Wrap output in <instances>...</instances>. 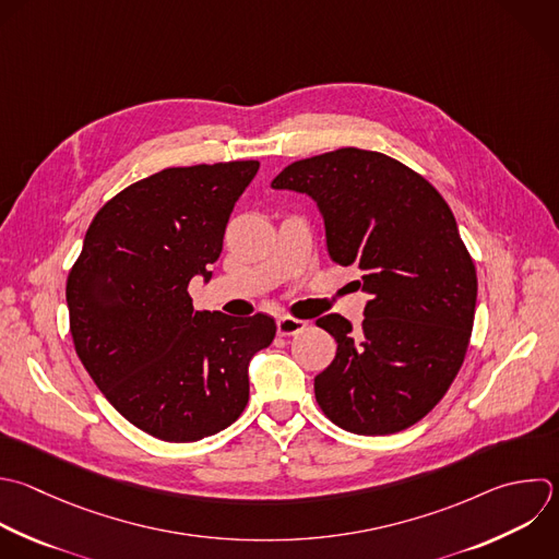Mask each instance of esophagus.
Wrapping results in <instances>:
<instances>
[{
    "label": "esophagus",
    "instance_id": "34e87169",
    "mask_svg": "<svg viewBox=\"0 0 559 559\" xmlns=\"http://www.w3.org/2000/svg\"><path fill=\"white\" fill-rule=\"evenodd\" d=\"M306 325H308L306 321L286 314V317H280V319H277V334H280V336H293V334L306 330Z\"/></svg>",
    "mask_w": 559,
    "mask_h": 559
}]
</instances>
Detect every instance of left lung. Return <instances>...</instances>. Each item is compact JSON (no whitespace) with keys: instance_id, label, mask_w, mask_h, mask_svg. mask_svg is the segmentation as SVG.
Segmentation results:
<instances>
[{"instance_id":"obj_1","label":"left lung","mask_w":559,"mask_h":559,"mask_svg":"<svg viewBox=\"0 0 559 559\" xmlns=\"http://www.w3.org/2000/svg\"><path fill=\"white\" fill-rule=\"evenodd\" d=\"M275 190L308 194L330 258L356 266L369 295L362 328L341 314L317 325L336 356L314 378L323 413L356 435L419 421L463 365L476 308V271L443 197L404 164L338 148L284 168Z\"/></svg>"}]
</instances>
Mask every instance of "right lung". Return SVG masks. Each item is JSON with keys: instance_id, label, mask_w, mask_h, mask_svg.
I'll use <instances>...</instances> for the list:
<instances>
[{"instance_id": "obj_1", "label": "right lung", "mask_w": 559, "mask_h": 559, "mask_svg": "<svg viewBox=\"0 0 559 559\" xmlns=\"http://www.w3.org/2000/svg\"><path fill=\"white\" fill-rule=\"evenodd\" d=\"M258 162L166 168L116 194L92 221L68 277L76 354L140 430L173 443L234 424L249 402V362L275 338L269 314L194 310L236 201Z\"/></svg>"}]
</instances>
